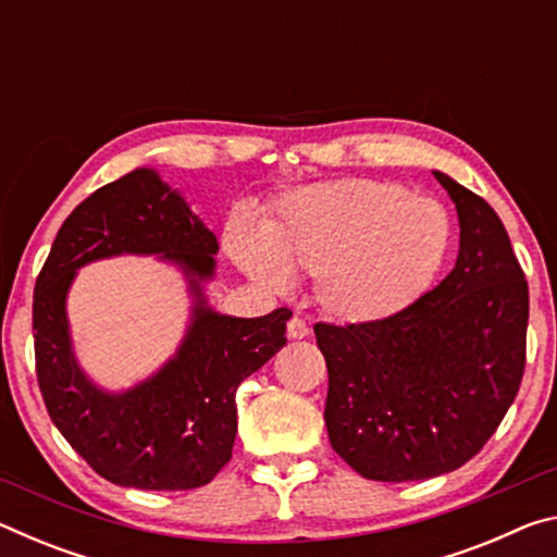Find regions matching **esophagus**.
Masks as SVG:
<instances>
[{
	"instance_id": "1",
	"label": "esophagus",
	"mask_w": 557,
	"mask_h": 557,
	"mask_svg": "<svg viewBox=\"0 0 557 557\" xmlns=\"http://www.w3.org/2000/svg\"><path fill=\"white\" fill-rule=\"evenodd\" d=\"M287 336L289 338H305V336H309V326H307L305 319L292 317L289 324H287Z\"/></svg>"
}]
</instances>
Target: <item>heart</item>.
<instances>
[{"label":"heart","mask_w":557,"mask_h":557,"mask_svg":"<svg viewBox=\"0 0 557 557\" xmlns=\"http://www.w3.org/2000/svg\"><path fill=\"white\" fill-rule=\"evenodd\" d=\"M451 223L442 203L375 178H338L287 196L260 228L235 215L225 248L265 285L289 270L314 275V299L336 322L373 324L400 314L445 265Z\"/></svg>","instance_id":"1"}]
</instances>
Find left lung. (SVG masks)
<instances>
[{
  "label": "left lung",
  "mask_w": 557,
  "mask_h": 557,
  "mask_svg": "<svg viewBox=\"0 0 557 557\" xmlns=\"http://www.w3.org/2000/svg\"><path fill=\"white\" fill-rule=\"evenodd\" d=\"M435 178L459 215L455 270L383 322L314 324L329 442L373 482L467 465L502 425L525 369L528 282L504 223L482 196Z\"/></svg>",
  "instance_id": "8db88e82"
}]
</instances>
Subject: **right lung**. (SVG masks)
Masks as SVG:
<instances>
[{
  "label": "right lung",
  "mask_w": 557,
  "mask_h": 557,
  "mask_svg": "<svg viewBox=\"0 0 557 557\" xmlns=\"http://www.w3.org/2000/svg\"><path fill=\"white\" fill-rule=\"evenodd\" d=\"M215 235L152 169L92 191L63 221L34 289L36 381L53 425L92 471L120 486L184 492L209 484L233 455L238 385L287 344L292 312L258 319L211 312L201 282L213 275ZM120 251H164L197 295L180 354L154 380L122 396L98 392L70 351L64 292L74 270Z\"/></svg>",
  "instance_id": "obj_1"
}]
</instances>
